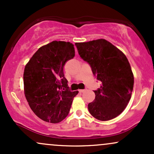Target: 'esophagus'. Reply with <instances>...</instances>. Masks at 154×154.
Masks as SVG:
<instances>
[{"instance_id":"34e87169","label":"esophagus","mask_w":154,"mask_h":154,"mask_svg":"<svg viewBox=\"0 0 154 154\" xmlns=\"http://www.w3.org/2000/svg\"><path fill=\"white\" fill-rule=\"evenodd\" d=\"M85 91V90H79V93H83V92Z\"/></svg>"}]
</instances>
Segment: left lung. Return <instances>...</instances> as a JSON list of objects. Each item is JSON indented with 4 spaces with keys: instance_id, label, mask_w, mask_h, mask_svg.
Here are the masks:
<instances>
[{
    "instance_id": "8db88e82",
    "label": "left lung",
    "mask_w": 154,
    "mask_h": 154,
    "mask_svg": "<svg viewBox=\"0 0 154 154\" xmlns=\"http://www.w3.org/2000/svg\"><path fill=\"white\" fill-rule=\"evenodd\" d=\"M75 45L81 59L102 83L94 91L95 100L88 104V110L100 121L114 119L125 110L133 90V74L126 56L104 39Z\"/></svg>"
}]
</instances>
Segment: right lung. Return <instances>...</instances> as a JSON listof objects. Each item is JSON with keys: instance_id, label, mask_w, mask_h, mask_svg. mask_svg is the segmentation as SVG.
<instances>
[{"instance_id": "add662e5", "label": "right lung", "mask_w": 154, "mask_h": 154, "mask_svg": "<svg viewBox=\"0 0 154 154\" xmlns=\"http://www.w3.org/2000/svg\"><path fill=\"white\" fill-rule=\"evenodd\" d=\"M75 55L69 42L53 41L36 51L24 72V94L33 112L43 121L59 123L69 112L74 97L63 66Z\"/></svg>"}]
</instances>
